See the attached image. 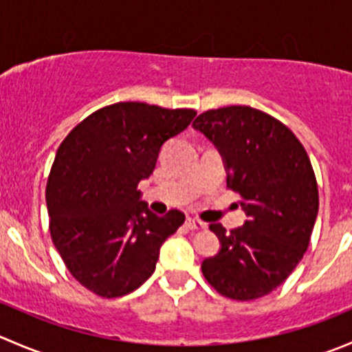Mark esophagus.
Segmentation results:
<instances>
[{"instance_id": "1", "label": "esophagus", "mask_w": 352, "mask_h": 352, "mask_svg": "<svg viewBox=\"0 0 352 352\" xmlns=\"http://www.w3.org/2000/svg\"><path fill=\"white\" fill-rule=\"evenodd\" d=\"M186 226L189 230H196V232H201V230L208 228V225H206V223L199 221V219H194V218H187L186 219Z\"/></svg>"}]
</instances>
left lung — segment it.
<instances>
[{"label": "left lung", "mask_w": 352, "mask_h": 352, "mask_svg": "<svg viewBox=\"0 0 352 352\" xmlns=\"http://www.w3.org/2000/svg\"><path fill=\"white\" fill-rule=\"evenodd\" d=\"M192 126L221 153L226 186L240 194L247 214L232 232L209 225L221 248L202 261V274L232 300L265 296L286 281L310 243L318 212L310 158L285 124L245 105L208 110Z\"/></svg>", "instance_id": "obj_1"}]
</instances>
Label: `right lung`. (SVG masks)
<instances>
[{
	"mask_svg": "<svg viewBox=\"0 0 352 352\" xmlns=\"http://www.w3.org/2000/svg\"><path fill=\"white\" fill-rule=\"evenodd\" d=\"M192 109L119 102L81 120L58 148L45 189L49 230L67 271L102 298L138 289L155 272L160 247L186 221L156 216L138 184L160 150L187 129Z\"/></svg>",
	"mask_w": 352,
	"mask_h": 352,
	"instance_id": "add662e5",
	"label": "right lung"
}]
</instances>
